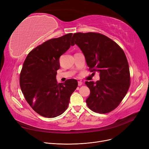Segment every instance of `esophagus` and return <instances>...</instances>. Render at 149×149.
I'll list each match as a JSON object with an SVG mask.
<instances>
[{
    "label": "esophagus",
    "instance_id": "obj_1",
    "mask_svg": "<svg viewBox=\"0 0 149 149\" xmlns=\"http://www.w3.org/2000/svg\"><path fill=\"white\" fill-rule=\"evenodd\" d=\"M82 84H83V83H82V81H78V85H79V86H81Z\"/></svg>",
    "mask_w": 149,
    "mask_h": 149
}]
</instances>
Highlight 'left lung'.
<instances>
[{
  "label": "left lung",
  "instance_id": "8db88e82",
  "mask_svg": "<svg viewBox=\"0 0 149 149\" xmlns=\"http://www.w3.org/2000/svg\"><path fill=\"white\" fill-rule=\"evenodd\" d=\"M71 41L83 52L89 70L100 73V80L85 82L90 89L86 100L88 106L99 113L112 111L126 96L130 84L125 53L112 39L100 33H75Z\"/></svg>",
  "mask_w": 149,
  "mask_h": 149
}]
</instances>
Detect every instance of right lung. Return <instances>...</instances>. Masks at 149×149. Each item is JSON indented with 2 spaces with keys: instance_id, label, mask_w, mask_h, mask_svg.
Wrapping results in <instances>:
<instances>
[{
  "instance_id": "right-lung-1",
  "label": "right lung",
  "mask_w": 149,
  "mask_h": 149,
  "mask_svg": "<svg viewBox=\"0 0 149 149\" xmlns=\"http://www.w3.org/2000/svg\"><path fill=\"white\" fill-rule=\"evenodd\" d=\"M72 33L52 38L31 51L23 63L20 86L25 100L33 110L46 118H54L68 107L70 97L76 89L77 80L58 83L59 58L70 46Z\"/></svg>"
}]
</instances>
